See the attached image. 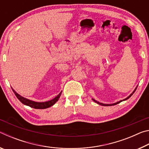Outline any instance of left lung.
Segmentation results:
<instances>
[{
	"instance_id": "8db88e82",
	"label": "left lung",
	"mask_w": 149,
	"mask_h": 149,
	"mask_svg": "<svg viewBox=\"0 0 149 149\" xmlns=\"http://www.w3.org/2000/svg\"><path fill=\"white\" fill-rule=\"evenodd\" d=\"M137 87H136V88L135 89V90L133 91L132 92V93H131V94L130 95V96H128V97L126 98V99H124L123 100H120V101H118V102H115V103H113V104H103V103H101V102H98V101H97V100H95V99H93V100L94 102H95L96 103H97V104H100V105H102V106H105V107H107V106H112V105H116V104H118V103H120V102H122V101H123V100H127V99H129L130 97H132V95L133 94V93H135V90L137 89Z\"/></svg>"
}]
</instances>
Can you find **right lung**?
I'll list each match as a JSON object with an SVG mask.
<instances>
[{
	"mask_svg": "<svg viewBox=\"0 0 149 149\" xmlns=\"http://www.w3.org/2000/svg\"><path fill=\"white\" fill-rule=\"evenodd\" d=\"M15 95L16 96V97L19 99V100L22 103H23L26 106H29V107L35 108V109H45V108H49L52 106H53L55 103H56L58 100L60 95L62 94V91L60 92L58 95L56 97H54L53 99L49 100V101L46 102H35L33 100L27 99L26 98H24L22 97L21 95H19L18 93H17L15 91L12 89Z\"/></svg>",
	"mask_w": 149,
	"mask_h": 149,
	"instance_id": "1",
	"label": "right lung"
}]
</instances>
